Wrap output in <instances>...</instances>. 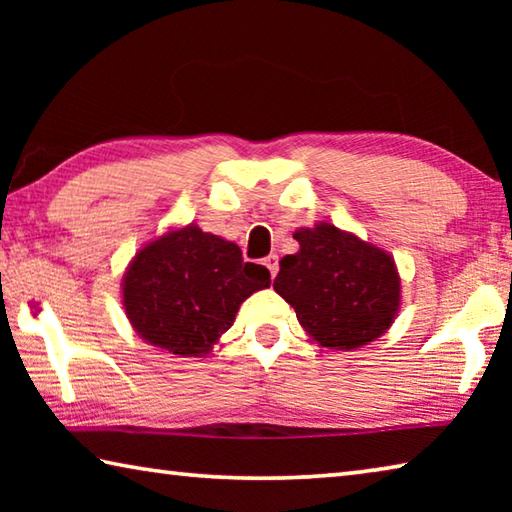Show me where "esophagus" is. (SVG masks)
Masks as SVG:
<instances>
[{"label": "esophagus", "instance_id": "esophagus-1", "mask_svg": "<svg viewBox=\"0 0 512 512\" xmlns=\"http://www.w3.org/2000/svg\"><path fill=\"white\" fill-rule=\"evenodd\" d=\"M264 266L268 268V273H271V277H275L277 275V268H280V264H277V255L264 257Z\"/></svg>", "mask_w": 512, "mask_h": 512}]
</instances>
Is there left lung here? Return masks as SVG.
Returning <instances> with one entry per match:
<instances>
[{
    "mask_svg": "<svg viewBox=\"0 0 512 512\" xmlns=\"http://www.w3.org/2000/svg\"><path fill=\"white\" fill-rule=\"evenodd\" d=\"M293 239L300 250L282 257L273 289L296 309L309 339L329 350L379 339L400 311L395 259L327 221L296 230Z\"/></svg>",
    "mask_w": 512,
    "mask_h": 512,
    "instance_id": "left-lung-1",
    "label": "left lung"
}]
</instances>
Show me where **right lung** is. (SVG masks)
<instances>
[{
    "label": "right lung",
    "mask_w": 512,
    "mask_h": 512,
    "mask_svg": "<svg viewBox=\"0 0 512 512\" xmlns=\"http://www.w3.org/2000/svg\"><path fill=\"white\" fill-rule=\"evenodd\" d=\"M271 287L268 268L196 223L169 230L137 250L121 280L137 334L178 357H205L235 323L239 305Z\"/></svg>",
    "instance_id": "right-lung-1"
}]
</instances>
